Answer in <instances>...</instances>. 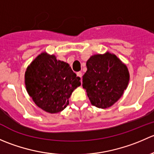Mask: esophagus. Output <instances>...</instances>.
<instances>
[{"instance_id":"obj_1","label":"esophagus","mask_w":154,"mask_h":154,"mask_svg":"<svg viewBox=\"0 0 154 154\" xmlns=\"http://www.w3.org/2000/svg\"><path fill=\"white\" fill-rule=\"evenodd\" d=\"M77 75L79 77H80V79L82 80V76H83V74H82L81 71H78V72H77Z\"/></svg>"}]
</instances>
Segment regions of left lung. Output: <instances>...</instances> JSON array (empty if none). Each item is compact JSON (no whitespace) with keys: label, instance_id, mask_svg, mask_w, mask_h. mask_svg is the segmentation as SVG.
I'll use <instances>...</instances> for the list:
<instances>
[{"label":"left lung","instance_id":"8db88e82","mask_svg":"<svg viewBox=\"0 0 154 154\" xmlns=\"http://www.w3.org/2000/svg\"><path fill=\"white\" fill-rule=\"evenodd\" d=\"M83 87L93 106L106 109L121 98L130 81L127 66L115 54H94L86 62Z\"/></svg>","mask_w":154,"mask_h":154}]
</instances>
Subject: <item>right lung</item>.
<instances>
[{
    "label": "right lung",
    "mask_w": 154,
    "mask_h": 154,
    "mask_svg": "<svg viewBox=\"0 0 154 154\" xmlns=\"http://www.w3.org/2000/svg\"><path fill=\"white\" fill-rule=\"evenodd\" d=\"M24 83L34 103L52 114L63 111L74 90L81 85L80 78L68 63L46 52L41 53L27 66Z\"/></svg>",
    "instance_id": "add662e5"
}]
</instances>
